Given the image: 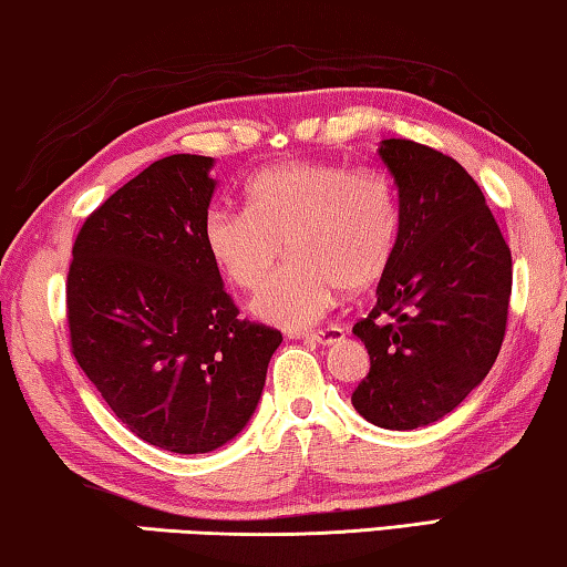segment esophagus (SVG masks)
Wrapping results in <instances>:
<instances>
[{"label":"esophagus","instance_id":"1","mask_svg":"<svg viewBox=\"0 0 567 567\" xmlns=\"http://www.w3.org/2000/svg\"><path fill=\"white\" fill-rule=\"evenodd\" d=\"M343 328L338 326H330V328H322V330H316V332H302L305 340H310V343H318V346H332L338 343V340H343Z\"/></svg>","mask_w":567,"mask_h":567}]
</instances>
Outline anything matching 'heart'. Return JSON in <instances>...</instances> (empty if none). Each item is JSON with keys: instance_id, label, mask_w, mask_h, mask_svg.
I'll return each mask as SVG.
<instances>
[{"instance_id": "heart-1", "label": "heart", "mask_w": 567, "mask_h": 567, "mask_svg": "<svg viewBox=\"0 0 567 567\" xmlns=\"http://www.w3.org/2000/svg\"><path fill=\"white\" fill-rule=\"evenodd\" d=\"M399 227L396 188L381 171L287 161L251 176L247 212H209L204 245L231 285L255 290L287 244L293 262L251 298V312L272 326L308 328L340 290L361 295L381 282Z\"/></svg>"}]
</instances>
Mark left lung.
<instances>
[{"mask_svg": "<svg viewBox=\"0 0 567 567\" xmlns=\"http://www.w3.org/2000/svg\"><path fill=\"white\" fill-rule=\"evenodd\" d=\"M379 154L399 186L396 251L379 302L353 326L371 371L353 406L375 426L434 424L484 381L505 340L512 255L477 182L409 138Z\"/></svg>", "mask_w": 567, "mask_h": 567, "instance_id": "obj_1", "label": "left lung"}]
</instances>
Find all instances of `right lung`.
Here are the masks:
<instances>
[{"label":"right lung","instance_id":"1","mask_svg":"<svg viewBox=\"0 0 567 567\" xmlns=\"http://www.w3.org/2000/svg\"><path fill=\"white\" fill-rule=\"evenodd\" d=\"M214 161L174 154L97 206L73 245L70 350L111 411L176 454L235 439L282 332L239 318L204 245Z\"/></svg>","mask_w":567,"mask_h":567}]
</instances>
